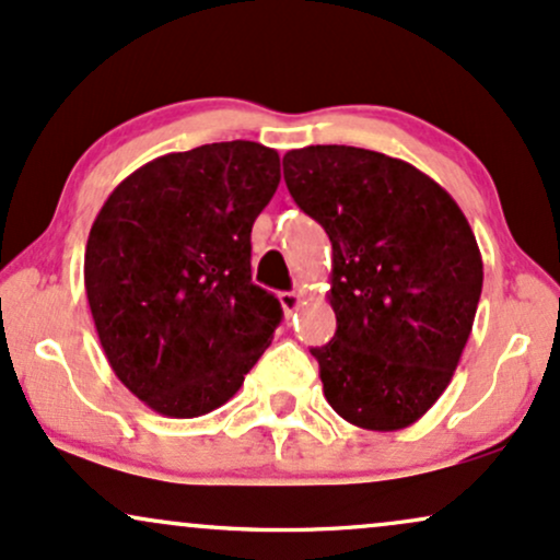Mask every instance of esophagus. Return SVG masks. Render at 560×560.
Masks as SVG:
<instances>
[{
  "mask_svg": "<svg viewBox=\"0 0 560 560\" xmlns=\"http://www.w3.org/2000/svg\"><path fill=\"white\" fill-rule=\"evenodd\" d=\"M278 299H280L282 312H285V314H293L301 304V295L295 291H282V293H278Z\"/></svg>",
  "mask_w": 560,
  "mask_h": 560,
  "instance_id": "1",
  "label": "esophagus"
}]
</instances>
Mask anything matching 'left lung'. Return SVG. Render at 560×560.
<instances>
[{"label":"left lung","instance_id":"8db88e82","mask_svg":"<svg viewBox=\"0 0 560 560\" xmlns=\"http://www.w3.org/2000/svg\"><path fill=\"white\" fill-rule=\"evenodd\" d=\"M288 190L332 243V340L312 348L346 422L393 432L448 387L482 293V254L458 203L404 160L357 147L282 156Z\"/></svg>","mask_w":560,"mask_h":560}]
</instances>
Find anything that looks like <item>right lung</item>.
I'll list each match as a JSON object with an SVG mask.
<instances>
[{
  "label": "right lung",
  "instance_id": "right-lung-1",
  "mask_svg": "<svg viewBox=\"0 0 560 560\" xmlns=\"http://www.w3.org/2000/svg\"><path fill=\"white\" fill-rule=\"evenodd\" d=\"M280 183L254 141L151 160L109 194L83 280L112 372L162 417L194 419L238 393L280 325L252 282V228Z\"/></svg>",
  "mask_w": 560,
  "mask_h": 560
}]
</instances>
